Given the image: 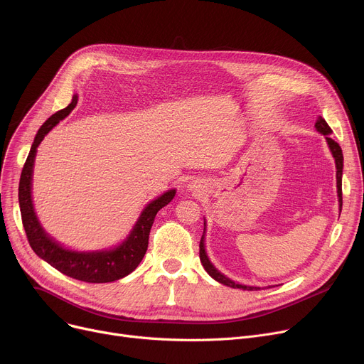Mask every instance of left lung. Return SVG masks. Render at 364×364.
I'll return each mask as SVG.
<instances>
[{
    "label": "left lung",
    "mask_w": 364,
    "mask_h": 364,
    "mask_svg": "<svg viewBox=\"0 0 364 364\" xmlns=\"http://www.w3.org/2000/svg\"><path fill=\"white\" fill-rule=\"evenodd\" d=\"M315 129L321 133L324 134L326 139H327V143H328V147L333 153V157L336 159V168H337V193H338V203H340V211H341V207H343V191H341V178H343V151H341V147L337 141H334L330 134L333 133V130L330 129V126L327 124V121L322 118V117H318L316 123H315ZM205 223H204V234L203 237H200V241H199V259H200V263H203L204 269L207 270V273L215 279L217 282H220V284L223 285H227L230 288H238V289H243V291H257L260 288H255V287H246V285H240V284H235L234 280L228 279L227 276H224L221 272H218L215 269V266L210 262L208 256H207V252H205Z\"/></svg>",
    "instance_id": "1"
}]
</instances>
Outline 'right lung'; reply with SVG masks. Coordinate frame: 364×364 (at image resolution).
Masks as SVG:
<instances>
[{"instance_id":"add662e5","label":"right lung","mask_w":364,"mask_h":364,"mask_svg":"<svg viewBox=\"0 0 364 364\" xmlns=\"http://www.w3.org/2000/svg\"><path fill=\"white\" fill-rule=\"evenodd\" d=\"M77 97L73 95L72 102L53 114L46 123L38 129L34 141L31 144L30 153L27 156L26 164L21 171L20 185H18V203L21 211V221L26 230V235L33 252L50 266L62 272L63 274L88 282V284H107L121 277L130 274L139 263L143 260L147 246H149V234L153 225L156 214L166 207L173 199L176 191L171 189L160 195L157 199L143 210L139 217L133 231L119 246L102 250V252H73L62 247L58 241H55L49 234L40 225L31 200V176L33 165L37 151V146L45 139V136L63 119L75 108Z\"/></svg>"}]
</instances>
